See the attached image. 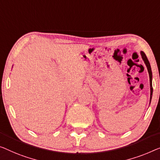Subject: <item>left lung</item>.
Listing matches in <instances>:
<instances>
[{
    "label": "left lung",
    "instance_id": "8db88e82",
    "mask_svg": "<svg viewBox=\"0 0 160 160\" xmlns=\"http://www.w3.org/2000/svg\"><path fill=\"white\" fill-rule=\"evenodd\" d=\"M141 54H142V59L144 61L145 64H146L147 65V70H148V72H149V80H150V89H151V93H150V102H151V100H152V92H153V88H152V69H151V66H150V64H149V62L148 60V59H147V57L146 56V54L144 52H141Z\"/></svg>",
    "mask_w": 160,
    "mask_h": 160
}]
</instances>
